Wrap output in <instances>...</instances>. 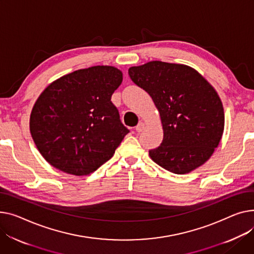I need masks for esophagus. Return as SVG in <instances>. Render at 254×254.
<instances>
[{
	"label": "esophagus",
	"mask_w": 254,
	"mask_h": 254,
	"mask_svg": "<svg viewBox=\"0 0 254 254\" xmlns=\"http://www.w3.org/2000/svg\"><path fill=\"white\" fill-rule=\"evenodd\" d=\"M144 128H145V124H144V123H142V122H140V123L138 124V126L136 127V128H134V129H136V131H137V132H141Z\"/></svg>",
	"instance_id": "esophagus-1"
}]
</instances>
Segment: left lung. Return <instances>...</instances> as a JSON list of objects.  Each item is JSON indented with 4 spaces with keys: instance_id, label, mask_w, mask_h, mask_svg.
<instances>
[{
    "instance_id": "obj_1",
    "label": "left lung",
    "mask_w": 254,
    "mask_h": 254,
    "mask_svg": "<svg viewBox=\"0 0 254 254\" xmlns=\"http://www.w3.org/2000/svg\"><path fill=\"white\" fill-rule=\"evenodd\" d=\"M159 112L161 145L149 156L164 170L185 175L204 164L223 137L225 112L215 89L193 67L150 61L128 68Z\"/></svg>"
}]
</instances>
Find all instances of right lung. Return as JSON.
Segmentation results:
<instances>
[{"mask_svg":"<svg viewBox=\"0 0 254 254\" xmlns=\"http://www.w3.org/2000/svg\"><path fill=\"white\" fill-rule=\"evenodd\" d=\"M123 72L96 65L65 74L42 92L32 107L29 129L48 163L73 176H88L108 161L129 131L111 96Z\"/></svg>","mask_w":254,"mask_h":254,"instance_id":"right-lung-1","label":"right lung"}]
</instances>
